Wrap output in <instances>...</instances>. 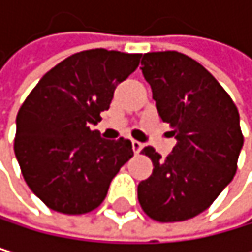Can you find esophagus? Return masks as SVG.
<instances>
[{"label": "esophagus", "mask_w": 252, "mask_h": 252, "mask_svg": "<svg viewBox=\"0 0 252 252\" xmlns=\"http://www.w3.org/2000/svg\"><path fill=\"white\" fill-rule=\"evenodd\" d=\"M131 147H133V151L137 154V153H140V151H142L143 143H140V142H137V140H131Z\"/></svg>", "instance_id": "esophagus-1"}]
</instances>
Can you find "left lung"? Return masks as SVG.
Here are the masks:
<instances>
[{
    "label": "left lung",
    "instance_id": "8db88e82",
    "mask_svg": "<svg viewBox=\"0 0 252 252\" xmlns=\"http://www.w3.org/2000/svg\"><path fill=\"white\" fill-rule=\"evenodd\" d=\"M140 69L177 145L166 158L153 147L142 150L154 169L139 183L137 198L154 220H186L207 210L236 174L244 147L239 112L216 78L185 54H143Z\"/></svg>",
    "mask_w": 252,
    "mask_h": 252
}]
</instances>
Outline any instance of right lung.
<instances>
[{"label":"right lung","mask_w":252,"mask_h":252,"mask_svg":"<svg viewBox=\"0 0 252 252\" xmlns=\"http://www.w3.org/2000/svg\"><path fill=\"white\" fill-rule=\"evenodd\" d=\"M140 57L102 48L72 54L48 71L21 105L15 154L28 188L51 210H95L131 158L128 139H102L91 124L109 110L116 86L136 71Z\"/></svg>","instance_id":"obj_1"}]
</instances>
